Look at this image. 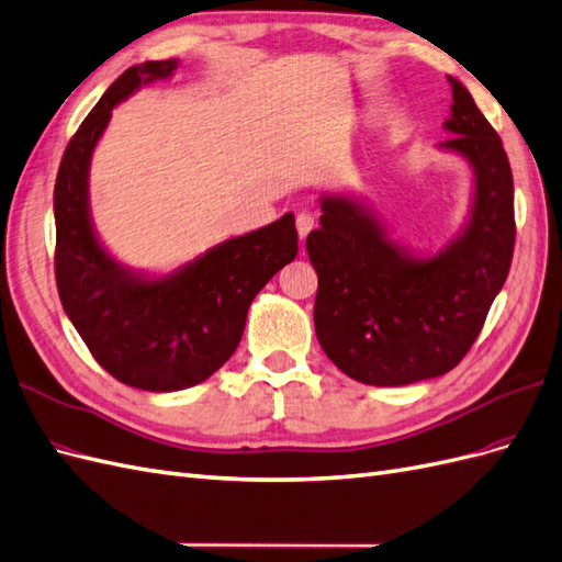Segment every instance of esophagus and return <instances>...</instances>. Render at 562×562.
Wrapping results in <instances>:
<instances>
[{"label": "esophagus", "instance_id": "esophagus-1", "mask_svg": "<svg viewBox=\"0 0 562 562\" xmlns=\"http://www.w3.org/2000/svg\"><path fill=\"white\" fill-rule=\"evenodd\" d=\"M314 215L312 212H300L297 215V220H295V226H297V234H300V238H305L312 229H314Z\"/></svg>", "mask_w": 562, "mask_h": 562}]
</instances>
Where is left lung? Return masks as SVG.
Masks as SVG:
<instances>
[{"label":"left lung","mask_w":562,"mask_h":562,"mask_svg":"<svg viewBox=\"0 0 562 562\" xmlns=\"http://www.w3.org/2000/svg\"><path fill=\"white\" fill-rule=\"evenodd\" d=\"M449 85L445 130L453 136L439 148L465 158L475 175L463 229L435 255H416L390 238L367 203L324 193L322 226L307 236L318 277V345L359 383L394 387L451 371L508 277L515 246L508 156L468 89L453 78Z\"/></svg>","instance_id":"1"}]
</instances>
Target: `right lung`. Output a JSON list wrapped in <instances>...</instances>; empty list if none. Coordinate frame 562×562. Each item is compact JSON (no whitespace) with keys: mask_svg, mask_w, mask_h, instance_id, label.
<instances>
[{"mask_svg":"<svg viewBox=\"0 0 562 562\" xmlns=\"http://www.w3.org/2000/svg\"><path fill=\"white\" fill-rule=\"evenodd\" d=\"M179 58L127 68L105 89L66 146L54 187L56 285L89 352L120 383L175 392L203 383L240 342L250 302L297 255L293 212L234 236L162 277L120 265L89 212V165L113 109L168 80Z\"/></svg>","mask_w":562,"mask_h":562,"instance_id":"1","label":"right lung"}]
</instances>
